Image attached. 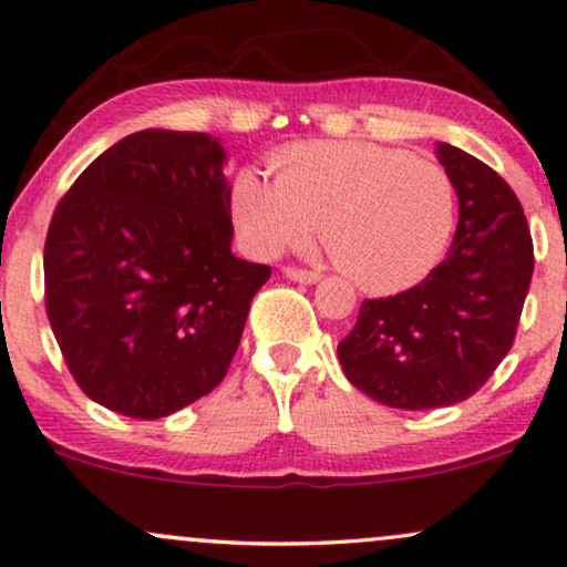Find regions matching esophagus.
<instances>
[{
	"instance_id": "obj_1",
	"label": "esophagus",
	"mask_w": 567,
	"mask_h": 567,
	"mask_svg": "<svg viewBox=\"0 0 567 567\" xmlns=\"http://www.w3.org/2000/svg\"><path fill=\"white\" fill-rule=\"evenodd\" d=\"M286 278H291V281H299V284H317L322 274H317V270H307V268H286L284 270Z\"/></svg>"
}]
</instances>
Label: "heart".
<instances>
[{
    "mask_svg": "<svg viewBox=\"0 0 567 567\" xmlns=\"http://www.w3.org/2000/svg\"><path fill=\"white\" fill-rule=\"evenodd\" d=\"M276 178L245 168L229 209L252 256L299 248L322 223L344 276L373 293L401 291L445 256L457 192L437 163L375 143H299L274 155Z\"/></svg>",
    "mask_w": 567,
    "mask_h": 567,
    "instance_id": "obj_1",
    "label": "heart"
}]
</instances>
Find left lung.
I'll list each match as a JSON object with an SVG mask.
<instances>
[{"label": "left lung", "mask_w": 567, "mask_h": 567, "mask_svg": "<svg viewBox=\"0 0 567 567\" xmlns=\"http://www.w3.org/2000/svg\"><path fill=\"white\" fill-rule=\"evenodd\" d=\"M457 192L447 258L412 289L365 299L338 344L348 381L391 409H440L473 396L512 350L535 256L516 194L486 163L440 143Z\"/></svg>", "instance_id": "obj_1"}]
</instances>
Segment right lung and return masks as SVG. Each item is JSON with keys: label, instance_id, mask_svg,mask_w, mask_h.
<instances>
[{"label": "right lung", "instance_id": "obj_1", "mask_svg": "<svg viewBox=\"0 0 567 567\" xmlns=\"http://www.w3.org/2000/svg\"><path fill=\"white\" fill-rule=\"evenodd\" d=\"M217 137L143 130L89 163L45 237V311L89 399L161 420L225 379L270 266L235 258Z\"/></svg>", "mask_w": 567, "mask_h": 567}]
</instances>
